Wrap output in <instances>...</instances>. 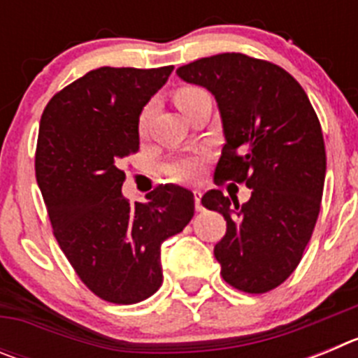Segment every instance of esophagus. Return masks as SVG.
Masks as SVG:
<instances>
[{
	"label": "esophagus",
	"mask_w": 358,
	"mask_h": 358,
	"mask_svg": "<svg viewBox=\"0 0 358 358\" xmlns=\"http://www.w3.org/2000/svg\"><path fill=\"white\" fill-rule=\"evenodd\" d=\"M201 197H202V194H201V192H199V189H194V199H195V210H197V211H202Z\"/></svg>",
	"instance_id": "obj_1"
}]
</instances>
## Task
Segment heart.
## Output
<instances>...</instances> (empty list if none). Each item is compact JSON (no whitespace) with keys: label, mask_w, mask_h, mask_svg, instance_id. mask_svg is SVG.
Segmentation results:
<instances>
[{"label":"heart","mask_w":358,"mask_h":358,"mask_svg":"<svg viewBox=\"0 0 358 358\" xmlns=\"http://www.w3.org/2000/svg\"><path fill=\"white\" fill-rule=\"evenodd\" d=\"M206 94L199 87H192V85H186V87H181L173 93V102L176 106L182 110L189 106V103L197 100L199 96ZM148 115H150V109H145L140 116V132L147 131V123H148ZM166 172L173 177V179H194L199 172V159L195 156H182L173 159L172 163H169L166 166Z\"/></svg>","instance_id":"obj_1"}]
</instances>
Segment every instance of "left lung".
<instances>
[{"instance_id": "8db88e82", "label": "left lung", "mask_w": 358, "mask_h": 358, "mask_svg": "<svg viewBox=\"0 0 358 358\" xmlns=\"http://www.w3.org/2000/svg\"><path fill=\"white\" fill-rule=\"evenodd\" d=\"M177 77L217 100L226 143L215 182L251 188L243 204L220 189L201 201L227 222L215 245L220 274L242 292H268L301 262L321 210L327 152L317 115L290 73L243 53L199 59Z\"/></svg>"}]
</instances>
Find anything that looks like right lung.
<instances>
[{"label": "right lung", "mask_w": 358, "mask_h": 358, "mask_svg": "<svg viewBox=\"0 0 358 358\" xmlns=\"http://www.w3.org/2000/svg\"><path fill=\"white\" fill-rule=\"evenodd\" d=\"M172 71L93 69L59 91L41 116L36 177L53 235L85 287L116 305L159 289L161 243L195 211L182 186H159L134 204L122 194L120 166L140 150L141 110Z\"/></svg>", "instance_id": "1"}]
</instances>
